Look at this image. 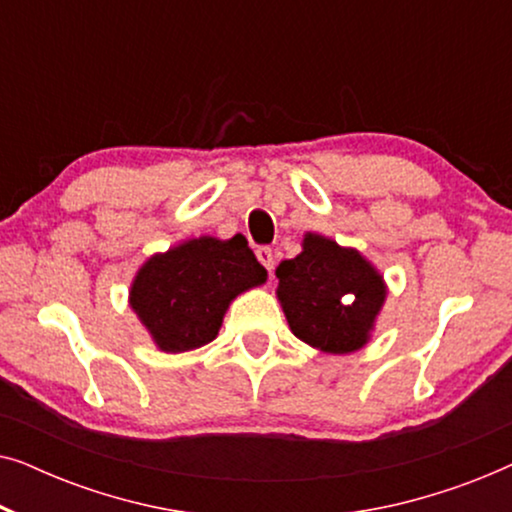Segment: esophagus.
Segmentation results:
<instances>
[{
    "mask_svg": "<svg viewBox=\"0 0 512 512\" xmlns=\"http://www.w3.org/2000/svg\"><path fill=\"white\" fill-rule=\"evenodd\" d=\"M256 258L261 261V265L268 272H272V268H275V258H272V249L270 247H258L256 249Z\"/></svg>",
    "mask_w": 512,
    "mask_h": 512,
    "instance_id": "34e87169",
    "label": "esophagus"
}]
</instances>
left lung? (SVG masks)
Listing matches in <instances>:
<instances>
[{
	"label": "left lung",
	"mask_w": 512,
	"mask_h": 512,
	"mask_svg": "<svg viewBox=\"0 0 512 512\" xmlns=\"http://www.w3.org/2000/svg\"><path fill=\"white\" fill-rule=\"evenodd\" d=\"M277 298L291 333L326 354L366 347L380 317L387 284L354 247L305 233L303 251L277 265Z\"/></svg>",
	"instance_id": "left-lung-1"
}]
</instances>
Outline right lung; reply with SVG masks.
Wrapping results in <instances>:
<instances>
[{
  "mask_svg": "<svg viewBox=\"0 0 512 512\" xmlns=\"http://www.w3.org/2000/svg\"><path fill=\"white\" fill-rule=\"evenodd\" d=\"M265 279L244 235H202L146 258L130 284V307L160 352H191L212 342L230 303Z\"/></svg>",
  "mask_w": 512,
  "mask_h": 512,
  "instance_id": "add662e5",
  "label": "right lung"
}]
</instances>
